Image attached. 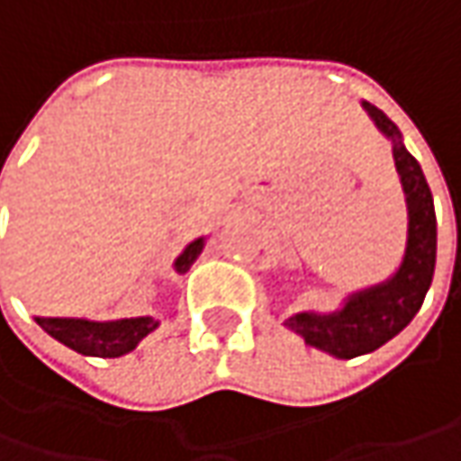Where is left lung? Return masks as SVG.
I'll use <instances>...</instances> for the list:
<instances>
[{
	"label": "left lung",
	"instance_id": "1",
	"mask_svg": "<svg viewBox=\"0 0 461 461\" xmlns=\"http://www.w3.org/2000/svg\"><path fill=\"white\" fill-rule=\"evenodd\" d=\"M362 107L375 120L377 131L393 140V158L408 204V240L398 272L390 279L351 293L344 300V308L336 312L323 315L308 310L294 312L293 318L285 321V326L300 333L305 344L336 359L362 357L395 339L423 305L436 267V212L426 176L416 158L402 146L398 125L375 104L362 102Z\"/></svg>",
	"mask_w": 461,
	"mask_h": 461
}]
</instances>
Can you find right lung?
<instances>
[{"instance_id":"obj_1","label":"right lung","mask_w":461,"mask_h":461,"mask_svg":"<svg viewBox=\"0 0 461 461\" xmlns=\"http://www.w3.org/2000/svg\"><path fill=\"white\" fill-rule=\"evenodd\" d=\"M204 239L192 240L185 251L174 261V269L185 275L194 264V258L203 254ZM35 323L43 328L48 336H53L63 346L74 348L84 357H102L115 359L128 351H133L151 330L158 328V321L151 315L143 318H122V321H86V318H35Z\"/></svg>"}]
</instances>
